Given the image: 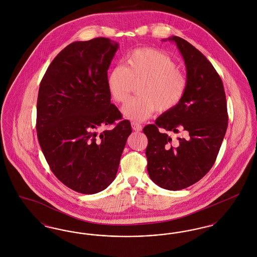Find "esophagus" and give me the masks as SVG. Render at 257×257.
Instances as JSON below:
<instances>
[{
    "label": "esophagus",
    "mask_w": 257,
    "mask_h": 257,
    "mask_svg": "<svg viewBox=\"0 0 257 257\" xmlns=\"http://www.w3.org/2000/svg\"><path fill=\"white\" fill-rule=\"evenodd\" d=\"M131 125H132L133 130L136 131V132H141V131L143 130V126H142L140 123L132 122L131 123Z\"/></svg>",
    "instance_id": "esophagus-1"
}]
</instances>
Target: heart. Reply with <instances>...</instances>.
I'll list each match as a JSON object with an SVG mask.
<instances>
[{
    "label": "heart",
    "mask_w": 257,
    "mask_h": 257,
    "mask_svg": "<svg viewBox=\"0 0 257 257\" xmlns=\"http://www.w3.org/2000/svg\"><path fill=\"white\" fill-rule=\"evenodd\" d=\"M138 83L139 95L122 107L123 115L138 122L147 120L156 110H173L182 101L188 86L187 77L176 69L175 61L152 48L134 50L125 57L123 66L112 67L107 76L110 97L117 103L124 102Z\"/></svg>",
    "instance_id": "1"
}]
</instances>
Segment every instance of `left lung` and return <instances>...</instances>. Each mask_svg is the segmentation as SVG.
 <instances>
[{
    "mask_svg": "<svg viewBox=\"0 0 257 257\" xmlns=\"http://www.w3.org/2000/svg\"><path fill=\"white\" fill-rule=\"evenodd\" d=\"M175 42L187 69V91L180 104L144 128L149 177L170 191L199 181L213 167L227 129V106L220 75L206 57L183 38ZM162 128L163 133L159 129ZM180 131L175 143L164 132Z\"/></svg>",
    "mask_w": 257,
    "mask_h": 257,
    "instance_id": "left-lung-1",
    "label": "left lung"
}]
</instances>
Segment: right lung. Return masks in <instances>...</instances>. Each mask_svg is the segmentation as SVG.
<instances>
[{"instance_id":"right-lung-1","label":"right lung","mask_w":257,"mask_h":257,"mask_svg":"<svg viewBox=\"0 0 257 257\" xmlns=\"http://www.w3.org/2000/svg\"><path fill=\"white\" fill-rule=\"evenodd\" d=\"M117 48V42L106 37L73 42L51 62L39 86V146L56 177L81 194L99 193L114 180L132 133L130 121L121 120L110 103L107 86ZM112 123L111 130L97 134Z\"/></svg>"}]
</instances>
